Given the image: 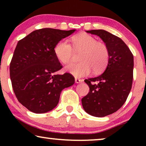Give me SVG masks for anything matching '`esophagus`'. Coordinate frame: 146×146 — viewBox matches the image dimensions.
I'll return each instance as SVG.
<instances>
[{"label": "esophagus", "mask_w": 146, "mask_h": 146, "mask_svg": "<svg viewBox=\"0 0 146 146\" xmlns=\"http://www.w3.org/2000/svg\"><path fill=\"white\" fill-rule=\"evenodd\" d=\"M75 82H76V83L78 84V83L82 82H83V80H82V79H79V78H76V79H75Z\"/></svg>", "instance_id": "esophagus-1"}]
</instances>
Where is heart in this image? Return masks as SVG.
Here are the masks:
<instances>
[{"label":"heart","mask_w":146,"mask_h":146,"mask_svg":"<svg viewBox=\"0 0 146 146\" xmlns=\"http://www.w3.org/2000/svg\"><path fill=\"white\" fill-rule=\"evenodd\" d=\"M54 52L58 60L64 65L72 62L74 52L80 53L78 58L80 62L66 68V70L75 77L89 74L92 70L94 73L102 71L110 60L108 46L86 33L72 37L71 45L65 40L60 41L56 46Z\"/></svg>","instance_id":"b5f03b06"}]
</instances>
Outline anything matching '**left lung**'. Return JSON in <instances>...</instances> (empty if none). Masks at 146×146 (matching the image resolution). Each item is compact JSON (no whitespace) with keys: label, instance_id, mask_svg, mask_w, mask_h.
Masks as SVG:
<instances>
[{"label":"left lung","instance_id":"1","mask_svg":"<svg viewBox=\"0 0 146 146\" xmlns=\"http://www.w3.org/2000/svg\"><path fill=\"white\" fill-rule=\"evenodd\" d=\"M86 33L101 38L110 51L104 72L84 80L90 92L82 99L88 113L104 117L115 112L126 101L132 86L133 56L122 40L108 32L92 30Z\"/></svg>","mask_w":146,"mask_h":146}]
</instances>
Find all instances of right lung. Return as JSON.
<instances>
[{
  "mask_svg": "<svg viewBox=\"0 0 146 146\" xmlns=\"http://www.w3.org/2000/svg\"><path fill=\"white\" fill-rule=\"evenodd\" d=\"M75 31L38 29L18 42L10 63V76L16 97L29 110L36 113L52 110L61 91L74 84L71 74H56L62 65L54 48Z\"/></svg>",
  "mask_w": 146,
  "mask_h": 146,
  "instance_id": "right-lung-1",
  "label": "right lung"
}]
</instances>
